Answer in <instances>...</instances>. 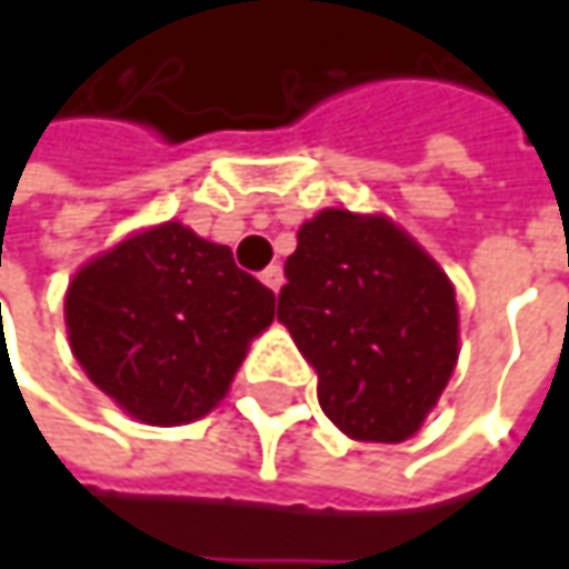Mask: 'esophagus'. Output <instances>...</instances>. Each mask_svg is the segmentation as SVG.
<instances>
[{
    "instance_id": "1",
    "label": "esophagus",
    "mask_w": 569,
    "mask_h": 569,
    "mask_svg": "<svg viewBox=\"0 0 569 569\" xmlns=\"http://www.w3.org/2000/svg\"><path fill=\"white\" fill-rule=\"evenodd\" d=\"M260 280L270 286L273 292H280V286H283V267H267Z\"/></svg>"
}]
</instances>
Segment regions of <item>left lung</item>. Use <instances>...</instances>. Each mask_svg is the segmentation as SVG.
<instances>
[{
	"mask_svg": "<svg viewBox=\"0 0 569 569\" xmlns=\"http://www.w3.org/2000/svg\"><path fill=\"white\" fill-rule=\"evenodd\" d=\"M277 319L319 376V405L356 441H405L458 362L445 270L389 217L322 210L296 233Z\"/></svg>",
	"mask_w": 569,
	"mask_h": 569,
	"instance_id": "left-lung-1",
	"label": "left lung"
}]
</instances>
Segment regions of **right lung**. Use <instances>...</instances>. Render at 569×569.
Returning <instances> with one entry per match:
<instances>
[{"label":"right lung","mask_w":569,"mask_h":569,"mask_svg":"<svg viewBox=\"0 0 569 569\" xmlns=\"http://www.w3.org/2000/svg\"><path fill=\"white\" fill-rule=\"evenodd\" d=\"M273 289L230 247L168 220L84 263L64 292L68 342L84 376L144 425H187L227 396Z\"/></svg>","instance_id":"1"}]
</instances>
